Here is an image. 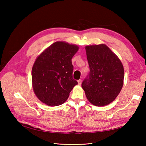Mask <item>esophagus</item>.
I'll return each instance as SVG.
<instances>
[{"label": "esophagus", "instance_id": "1", "mask_svg": "<svg viewBox=\"0 0 146 146\" xmlns=\"http://www.w3.org/2000/svg\"><path fill=\"white\" fill-rule=\"evenodd\" d=\"M82 80H78V85H81V84H82Z\"/></svg>", "mask_w": 146, "mask_h": 146}]
</instances>
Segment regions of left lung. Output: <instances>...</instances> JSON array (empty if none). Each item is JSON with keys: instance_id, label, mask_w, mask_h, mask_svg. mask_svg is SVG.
<instances>
[{"instance_id": "1", "label": "left lung", "mask_w": 146, "mask_h": 146, "mask_svg": "<svg viewBox=\"0 0 146 146\" xmlns=\"http://www.w3.org/2000/svg\"><path fill=\"white\" fill-rule=\"evenodd\" d=\"M90 73L82 83L88 100L94 105H108L121 91L124 69L121 60L105 44L87 46Z\"/></svg>"}]
</instances>
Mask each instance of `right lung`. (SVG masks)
<instances>
[{"mask_svg": "<svg viewBox=\"0 0 146 146\" xmlns=\"http://www.w3.org/2000/svg\"><path fill=\"white\" fill-rule=\"evenodd\" d=\"M78 50L76 45L57 41L35 60L32 70L33 89L42 102L50 107L64 103L78 82L73 79L72 58Z\"/></svg>", "mask_w": 146, "mask_h": 146, "instance_id": "1", "label": "right lung"}]
</instances>
